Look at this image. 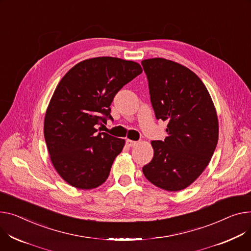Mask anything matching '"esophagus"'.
Instances as JSON below:
<instances>
[{"label": "esophagus", "instance_id": "esophagus-1", "mask_svg": "<svg viewBox=\"0 0 251 251\" xmlns=\"http://www.w3.org/2000/svg\"><path fill=\"white\" fill-rule=\"evenodd\" d=\"M137 144L136 141H133V140H130V139H127L126 140V145L129 146V147H132V146H135Z\"/></svg>", "mask_w": 251, "mask_h": 251}]
</instances>
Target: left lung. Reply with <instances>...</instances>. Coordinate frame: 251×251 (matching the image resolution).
Instances as JSON below:
<instances>
[{
  "label": "left lung",
  "instance_id": "left-lung-1",
  "mask_svg": "<svg viewBox=\"0 0 251 251\" xmlns=\"http://www.w3.org/2000/svg\"><path fill=\"white\" fill-rule=\"evenodd\" d=\"M155 118L168 136L151 141L154 155L142 168L154 186L186 189L206 169L218 142V119L203 81L186 66L164 58L141 61Z\"/></svg>",
  "mask_w": 251,
  "mask_h": 251
}]
</instances>
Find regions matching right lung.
Masks as SVG:
<instances>
[{
  "mask_svg": "<svg viewBox=\"0 0 251 251\" xmlns=\"http://www.w3.org/2000/svg\"><path fill=\"white\" fill-rule=\"evenodd\" d=\"M141 73L137 62L104 56L77 63L59 81L45 114L44 137L56 172L71 186L91 190L108 178L125 141L97 127L113 121L114 97Z\"/></svg>",
  "mask_w": 251,
  "mask_h": 251,
  "instance_id": "1",
  "label": "right lung"
}]
</instances>
